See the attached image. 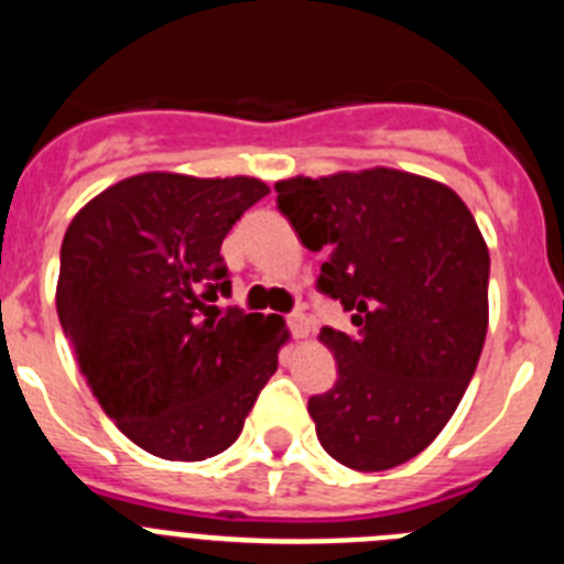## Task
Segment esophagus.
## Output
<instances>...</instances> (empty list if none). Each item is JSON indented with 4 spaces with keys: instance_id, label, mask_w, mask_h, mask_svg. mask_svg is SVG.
Listing matches in <instances>:
<instances>
[{
    "instance_id": "34e87169",
    "label": "esophagus",
    "mask_w": 564,
    "mask_h": 564,
    "mask_svg": "<svg viewBox=\"0 0 564 564\" xmlns=\"http://www.w3.org/2000/svg\"><path fill=\"white\" fill-rule=\"evenodd\" d=\"M288 330H291L293 338H305L311 333V322H307L305 313H291L288 316Z\"/></svg>"
}]
</instances>
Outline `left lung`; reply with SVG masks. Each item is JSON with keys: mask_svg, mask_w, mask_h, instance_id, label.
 Wrapping results in <instances>:
<instances>
[{"mask_svg": "<svg viewBox=\"0 0 564 564\" xmlns=\"http://www.w3.org/2000/svg\"><path fill=\"white\" fill-rule=\"evenodd\" d=\"M276 206L325 253L318 293L352 333L322 327L333 390L307 401L318 443L356 471L412 460L455 415L488 327V248L466 203L398 169L293 177Z\"/></svg>", "mask_w": 564, "mask_h": 564, "instance_id": "1", "label": "left lung"}]
</instances>
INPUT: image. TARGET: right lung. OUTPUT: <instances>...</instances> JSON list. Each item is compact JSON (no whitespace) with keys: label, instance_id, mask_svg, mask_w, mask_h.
I'll return each mask as SVG.
<instances>
[{"label":"right lung","instance_id":"1","mask_svg":"<svg viewBox=\"0 0 564 564\" xmlns=\"http://www.w3.org/2000/svg\"><path fill=\"white\" fill-rule=\"evenodd\" d=\"M271 188L257 177L149 172L73 217L56 307L101 410L149 455L206 460L242 432L288 338L279 316L220 311V246Z\"/></svg>","mask_w":564,"mask_h":564}]
</instances>
